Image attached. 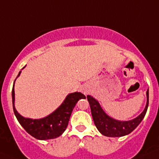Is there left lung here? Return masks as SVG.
<instances>
[{"label": "left lung", "mask_w": 159, "mask_h": 159, "mask_svg": "<svg viewBox=\"0 0 159 159\" xmlns=\"http://www.w3.org/2000/svg\"><path fill=\"white\" fill-rule=\"evenodd\" d=\"M95 127L101 134L107 137H122L131 133L145 117L149 104V91L147 92V104L143 111L135 119L129 121H120L107 116L99 102L92 95L87 96Z\"/></svg>", "instance_id": "left-lung-1"}]
</instances>
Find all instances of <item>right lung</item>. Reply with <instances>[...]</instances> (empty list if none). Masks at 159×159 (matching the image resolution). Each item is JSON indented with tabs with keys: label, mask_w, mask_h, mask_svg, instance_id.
I'll return each instance as SVG.
<instances>
[{
	"label": "right lung",
	"mask_w": 159,
	"mask_h": 159,
	"mask_svg": "<svg viewBox=\"0 0 159 159\" xmlns=\"http://www.w3.org/2000/svg\"><path fill=\"white\" fill-rule=\"evenodd\" d=\"M25 66L22 69L25 68ZM20 73H21V71L19 72L17 77H19ZM15 81H14V84H15ZM14 84L12 91V107H13L14 114L23 128L32 137L39 140L52 139H56L61 135L67 128L71 112L76 105L77 102L80 99L86 98L85 95L81 92H76L68 94L66 96L64 102H62V104L60 105L57 110L54 111L52 113L46 117L38 119L25 118L18 113L15 107Z\"/></svg>",
	"instance_id": "obj_1"
}]
</instances>
